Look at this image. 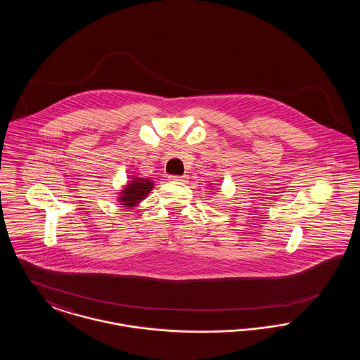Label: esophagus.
Returning a JSON list of instances; mask_svg holds the SVG:
<instances>
[{"instance_id": "34e87169", "label": "esophagus", "mask_w": 360, "mask_h": 360, "mask_svg": "<svg viewBox=\"0 0 360 360\" xmlns=\"http://www.w3.org/2000/svg\"><path fill=\"white\" fill-rule=\"evenodd\" d=\"M170 179L175 182H186L188 176L186 175H170Z\"/></svg>"}]
</instances>
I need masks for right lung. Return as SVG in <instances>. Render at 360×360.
I'll use <instances>...</instances> for the list:
<instances>
[{"mask_svg": "<svg viewBox=\"0 0 360 360\" xmlns=\"http://www.w3.org/2000/svg\"><path fill=\"white\" fill-rule=\"evenodd\" d=\"M153 188H154V184L150 179L134 176L132 181L127 185V188L121 191L119 197L121 205H137L141 200L146 198V195L153 190Z\"/></svg>", "mask_w": 360, "mask_h": 360, "instance_id": "add662e5", "label": "right lung"}]
</instances>
